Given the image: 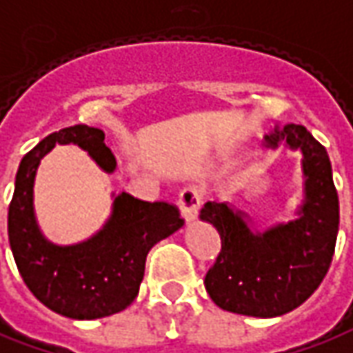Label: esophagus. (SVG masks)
<instances>
[{
	"mask_svg": "<svg viewBox=\"0 0 353 353\" xmlns=\"http://www.w3.org/2000/svg\"><path fill=\"white\" fill-rule=\"evenodd\" d=\"M179 210H181V216L185 218L187 222H193L199 214V208L203 205V193L201 189L196 187H185L181 193H179Z\"/></svg>",
	"mask_w": 353,
	"mask_h": 353,
	"instance_id": "1",
	"label": "esophagus"
}]
</instances>
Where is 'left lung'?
I'll return each instance as SVG.
<instances>
[{
	"mask_svg": "<svg viewBox=\"0 0 353 353\" xmlns=\"http://www.w3.org/2000/svg\"><path fill=\"white\" fill-rule=\"evenodd\" d=\"M265 139L268 148L284 143L303 154L305 201L299 218L259 234L226 203H207L201 210V220L216 228L222 239L205 276L208 296L218 307L263 319L290 313L317 290L332 263L340 224L327 148L296 123L276 125Z\"/></svg>",
	"mask_w": 353,
	"mask_h": 353,
	"instance_id": "left-lung-1",
	"label": "left lung"
}]
</instances>
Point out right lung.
<instances>
[{
	"mask_svg": "<svg viewBox=\"0 0 353 353\" xmlns=\"http://www.w3.org/2000/svg\"><path fill=\"white\" fill-rule=\"evenodd\" d=\"M69 143L86 150L104 172L116 170V158L98 127H65L42 139L19 164L7 216L9 245L26 288L46 307L69 319L108 317L133 303L148 251L183 226V218L166 201L148 203L121 193L96 236L77 245L50 243L32 208L36 168L54 146Z\"/></svg>",
	"mask_w": 353,
	"mask_h": 353,
	"instance_id": "right-lung-1",
	"label": "right lung"
}]
</instances>
